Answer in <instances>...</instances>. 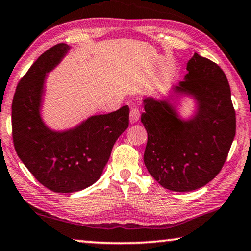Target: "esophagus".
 Masks as SVG:
<instances>
[{
  "label": "esophagus",
  "mask_w": 251,
  "mask_h": 251,
  "mask_svg": "<svg viewBox=\"0 0 251 251\" xmlns=\"http://www.w3.org/2000/svg\"><path fill=\"white\" fill-rule=\"evenodd\" d=\"M138 119H140V110L137 108H132L129 113V123L130 124H134L136 123Z\"/></svg>",
  "instance_id": "1"
}]
</instances>
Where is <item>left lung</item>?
<instances>
[{"instance_id": "obj_1", "label": "left lung", "mask_w": 251, "mask_h": 251, "mask_svg": "<svg viewBox=\"0 0 251 251\" xmlns=\"http://www.w3.org/2000/svg\"><path fill=\"white\" fill-rule=\"evenodd\" d=\"M188 74L168 96L144 97L141 121L147 132L144 163L163 188L200 189L216 177L236 135V113L226 75L217 63L194 53ZM190 98L195 110L183 118L178 102Z\"/></svg>"}]
</instances>
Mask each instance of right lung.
I'll use <instances>...</instances> for the list:
<instances>
[{
    "label": "right lung",
    "instance_id": "1",
    "mask_svg": "<svg viewBox=\"0 0 251 251\" xmlns=\"http://www.w3.org/2000/svg\"><path fill=\"white\" fill-rule=\"evenodd\" d=\"M70 46L59 43L37 59L20 80L12 102V130L18 156L33 176L53 192L73 193L101 176L117 138L128 127V106L94 115L66 129L46 124L41 110L48 74Z\"/></svg>",
    "mask_w": 251,
    "mask_h": 251
}]
</instances>
